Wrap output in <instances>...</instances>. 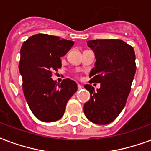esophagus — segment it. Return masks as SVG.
Masks as SVG:
<instances>
[{
  "instance_id": "34e87169",
  "label": "esophagus",
  "mask_w": 151,
  "mask_h": 151,
  "mask_svg": "<svg viewBox=\"0 0 151 151\" xmlns=\"http://www.w3.org/2000/svg\"><path fill=\"white\" fill-rule=\"evenodd\" d=\"M82 88H83V86H82V85H80V84L78 85V90H82Z\"/></svg>"
}]
</instances>
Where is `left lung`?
I'll return each mask as SVG.
<instances>
[{
	"mask_svg": "<svg viewBox=\"0 0 151 151\" xmlns=\"http://www.w3.org/2000/svg\"><path fill=\"white\" fill-rule=\"evenodd\" d=\"M95 52V67L90 73V82L100 83L95 91L91 85L84 86L91 99L84 104L86 118L97 124L112 122L126 104L136 73L133 47L121 40L87 41Z\"/></svg>",
	"mask_w": 151,
	"mask_h": 151,
	"instance_id": "8db88e82",
	"label": "left lung"
}]
</instances>
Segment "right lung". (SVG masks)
I'll list each match as a JSON object with an SVG mask.
<instances>
[{
    "label": "right lung",
    "mask_w": 151,
    "mask_h": 151,
    "mask_svg": "<svg viewBox=\"0 0 151 151\" xmlns=\"http://www.w3.org/2000/svg\"><path fill=\"white\" fill-rule=\"evenodd\" d=\"M73 41L47 34L34 35L21 47L19 71L22 89L29 108L35 116L44 122L60 119L69 99L78 86L71 79H64L57 86L52 71L61 67L60 57L73 45Z\"/></svg>",
    "instance_id": "add662e5"
}]
</instances>
